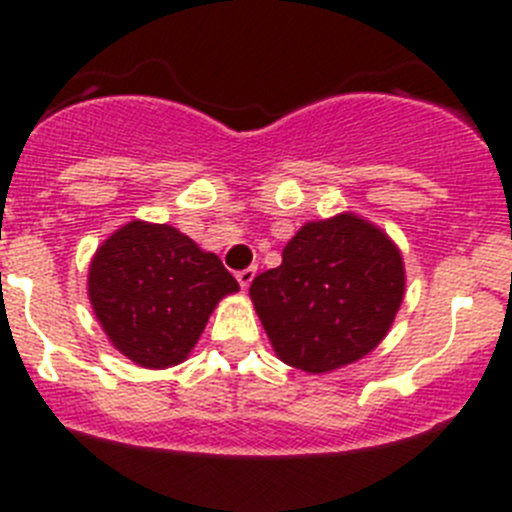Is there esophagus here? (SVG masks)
Instances as JSON below:
<instances>
[{
    "mask_svg": "<svg viewBox=\"0 0 512 512\" xmlns=\"http://www.w3.org/2000/svg\"><path fill=\"white\" fill-rule=\"evenodd\" d=\"M255 272H257L255 267H245V270L237 272V282H240V287H242V289L250 287V282L255 280Z\"/></svg>",
    "mask_w": 512,
    "mask_h": 512,
    "instance_id": "1",
    "label": "esophagus"
}]
</instances>
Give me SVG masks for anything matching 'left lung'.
I'll list each match as a JSON object with an SVG mask.
<instances>
[{
  "mask_svg": "<svg viewBox=\"0 0 512 512\" xmlns=\"http://www.w3.org/2000/svg\"><path fill=\"white\" fill-rule=\"evenodd\" d=\"M401 252L352 213L307 223L282 265L250 285L277 356L309 374L361 359L386 337L404 299Z\"/></svg>",
  "mask_w": 512,
  "mask_h": 512,
  "instance_id": "left-lung-1",
  "label": "left lung"
}]
</instances>
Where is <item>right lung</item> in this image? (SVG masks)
<instances>
[{
  "label": "right lung",
  "instance_id": "obj_1",
  "mask_svg": "<svg viewBox=\"0 0 512 512\" xmlns=\"http://www.w3.org/2000/svg\"><path fill=\"white\" fill-rule=\"evenodd\" d=\"M240 289L213 252L170 225H123L96 250L89 297L103 332L146 369L180 364L215 304Z\"/></svg>",
  "mask_w": 512,
  "mask_h": 512
}]
</instances>
